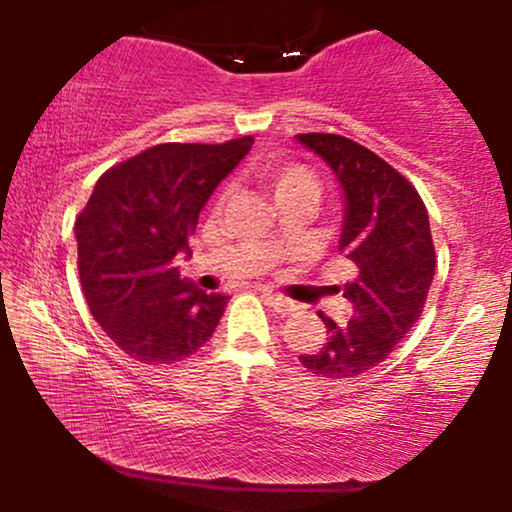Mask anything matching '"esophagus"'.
I'll use <instances>...</instances> for the list:
<instances>
[{
	"label": "esophagus",
	"instance_id": "esophagus-1",
	"mask_svg": "<svg viewBox=\"0 0 512 512\" xmlns=\"http://www.w3.org/2000/svg\"><path fill=\"white\" fill-rule=\"evenodd\" d=\"M262 298H264V301H267V305H272L276 313H281V315H291L293 310H296V303L289 301V298L279 296V293L262 291Z\"/></svg>",
	"mask_w": 512,
	"mask_h": 512
}]
</instances>
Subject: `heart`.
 <instances>
[{"mask_svg":"<svg viewBox=\"0 0 512 512\" xmlns=\"http://www.w3.org/2000/svg\"><path fill=\"white\" fill-rule=\"evenodd\" d=\"M257 178L272 190L276 202L293 195H313L320 192V180L301 163H264L257 168Z\"/></svg>","mask_w":512,"mask_h":512,"instance_id":"b5f03b06","label":"heart"}]
</instances>
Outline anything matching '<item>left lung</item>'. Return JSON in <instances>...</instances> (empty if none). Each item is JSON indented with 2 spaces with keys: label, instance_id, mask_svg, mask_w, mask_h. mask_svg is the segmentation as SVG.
<instances>
[{
  "label": "left lung",
  "instance_id": "obj_1",
  "mask_svg": "<svg viewBox=\"0 0 512 512\" xmlns=\"http://www.w3.org/2000/svg\"><path fill=\"white\" fill-rule=\"evenodd\" d=\"M298 144L327 163L344 197L337 250L354 264L344 298L346 322L317 313L327 339L301 363L322 378H354L383 363L421 317L433 274L431 223L419 192L390 163L339 134H298Z\"/></svg>",
  "mask_w": 512,
  "mask_h": 512
}]
</instances>
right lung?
<instances>
[{
	"mask_svg": "<svg viewBox=\"0 0 512 512\" xmlns=\"http://www.w3.org/2000/svg\"><path fill=\"white\" fill-rule=\"evenodd\" d=\"M255 144H158L98 178L76 219L79 279L91 315L125 354L173 363L209 342L228 296L175 267L199 211Z\"/></svg>",
	"mask_w": 512,
	"mask_h": 512,
	"instance_id": "1",
	"label": "right lung"
}]
</instances>
